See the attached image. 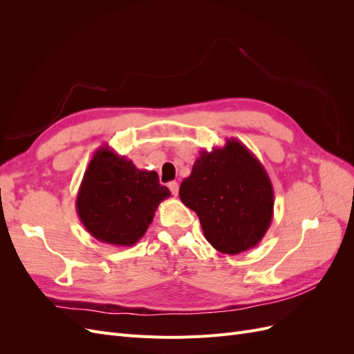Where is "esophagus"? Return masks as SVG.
I'll return each mask as SVG.
<instances>
[{
    "mask_svg": "<svg viewBox=\"0 0 354 354\" xmlns=\"http://www.w3.org/2000/svg\"><path fill=\"white\" fill-rule=\"evenodd\" d=\"M168 187L171 190V194H173L174 196L178 195V183H177V181H171V183L168 185Z\"/></svg>",
    "mask_w": 354,
    "mask_h": 354,
    "instance_id": "1",
    "label": "esophagus"
}]
</instances>
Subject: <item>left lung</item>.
I'll list each match as a JSON object with an SVG mask.
<instances>
[{"label":"left lung","mask_w":354,"mask_h":354,"mask_svg":"<svg viewBox=\"0 0 354 354\" xmlns=\"http://www.w3.org/2000/svg\"><path fill=\"white\" fill-rule=\"evenodd\" d=\"M178 195L198 214L205 239L223 254L236 255L254 248L273 220L270 177L236 138L211 152L201 151Z\"/></svg>","instance_id":"1"}]
</instances>
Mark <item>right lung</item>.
<instances>
[{"mask_svg": "<svg viewBox=\"0 0 354 354\" xmlns=\"http://www.w3.org/2000/svg\"><path fill=\"white\" fill-rule=\"evenodd\" d=\"M169 195L155 171L138 169L133 160L106 146L94 152L75 205L93 238L115 246H133Z\"/></svg>", "mask_w": 354, "mask_h": 354, "instance_id": "add662e5", "label": "right lung"}]
</instances>
